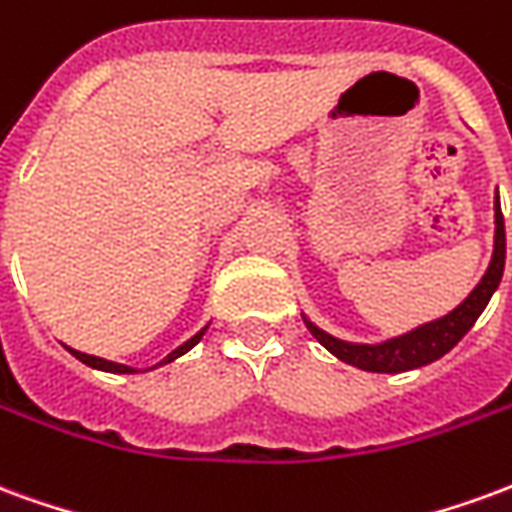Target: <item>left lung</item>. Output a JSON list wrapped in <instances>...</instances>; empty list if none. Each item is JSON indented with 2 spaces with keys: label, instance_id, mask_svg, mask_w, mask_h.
Returning a JSON list of instances; mask_svg holds the SVG:
<instances>
[{
  "label": "left lung",
  "instance_id": "left-lung-1",
  "mask_svg": "<svg viewBox=\"0 0 512 512\" xmlns=\"http://www.w3.org/2000/svg\"><path fill=\"white\" fill-rule=\"evenodd\" d=\"M494 255L491 263L485 268L483 279L474 285V290L466 299L447 315H441L436 321H428L411 329L406 334H397L389 337L384 343H348L340 340L334 334L323 332L321 326L301 315L307 329L318 343L334 354L345 365H354L367 373H406L414 367H425L430 362H436L441 356L447 354L450 348L461 343V337L474 326V321L483 315L488 307V301L494 296V290L502 282V271H505V219H502V208H499V191H496L494 200Z\"/></svg>",
  "mask_w": 512,
  "mask_h": 512
}]
</instances>
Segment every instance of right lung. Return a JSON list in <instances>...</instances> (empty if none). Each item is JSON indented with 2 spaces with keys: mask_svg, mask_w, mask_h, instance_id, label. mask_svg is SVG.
<instances>
[{
  "mask_svg": "<svg viewBox=\"0 0 512 512\" xmlns=\"http://www.w3.org/2000/svg\"><path fill=\"white\" fill-rule=\"evenodd\" d=\"M205 332H208V326H205V329H200V332L194 334V337H189V340H186V343H183V345H178V348H175V351H172V354H169L167 359H164V362H158V365H153V367H161V365H169V362H175L178 356H183V354H186V351H191L194 345L200 343L202 334H205ZM65 348H68V345H65ZM68 351H71V354L76 356L79 362H84V365H87V367H93V370H104V373H117V376H126V373H139L136 367L117 365V362H109V359H101V356L82 354V351H73V348H68Z\"/></svg>",
  "mask_w": 512,
  "mask_h": 512,
  "instance_id": "1",
  "label": "right lung"
}]
</instances>
